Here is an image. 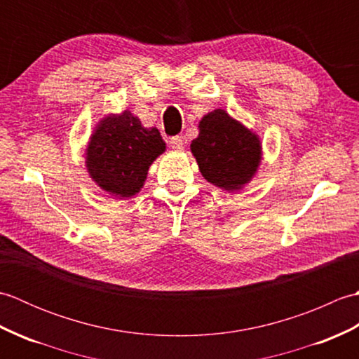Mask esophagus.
Instances as JSON below:
<instances>
[{"label":"esophagus","mask_w":359,"mask_h":359,"mask_svg":"<svg viewBox=\"0 0 359 359\" xmlns=\"http://www.w3.org/2000/svg\"><path fill=\"white\" fill-rule=\"evenodd\" d=\"M184 144H185V142H184V139H182V137H171L170 139V147L172 148V149H184Z\"/></svg>","instance_id":"1"}]
</instances>
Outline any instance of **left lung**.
<instances>
[{
	"label": "left lung",
	"instance_id": "obj_1",
	"mask_svg": "<svg viewBox=\"0 0 359 359\" xmlns=\"http://www.w3.org/2000/svg\"><path fill=\"white\" fill-rule=\"evenodd\" d=\"M191 152L203 177L228 191L247 184L261 162L257 137L222 109L201 120L199 137L191 142Z\"/></svg>",
	"mask_w": 359,
	"mask_h": 359
}]
</instances>
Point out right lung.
<instances>
[{
  "mask_svg": "<svg viewBox=\"0 0 359 359\" xmlns=\"http://www.w3.org/2000/svg\"><path fill=\"white\" fill-rule=\"evenodd\" d=\"M86 151L88 171L98 187L129 197L140 191L151 163L165 151V142L158 129L143 128L125 111L102 120Z\"/></svg>",
  "mask_w": 359,
  "mask_h": 359,
  "instance_id": "obj_1",
  "label": "right lung"
}]
</instances>
